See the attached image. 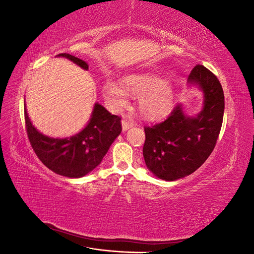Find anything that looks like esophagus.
Wrapping results in <instances>:
<instances>
[{
	"label": "esophagus",
	"instance_id": "esophagus-1",
	"mask_svg": "<svg viewBox=\"0 0 254 254\" xmlns=\"http://www.w3.org/2000/svg\"><path fill=\"white\" fill-rule=\"evenodd\" d=\"M132 126H133V123L130 122L129 120L124 119L122 121V127H123V130H124V131H126V130H128L129 128H131Z\"/></svg>",
	"mask_w": 254,
	"mask_h": 254
}]
</instances>
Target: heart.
<instances>
[{
	"mask_svg": "<svg viewBox=\"0 0 254 254\" xmlns=\"http://www.w3.org/2000/svg\"><path fill=\"white\" fill-rule=\"evenodd\" d=\"M124 87L115 81H107L103 95L113 110L127 107L129 95L141 97L140 110L144 118L157 120L164 117L174 105L175 91L172 84L149 73L129 75L123 81Z\"/></svg>",
	"mask_w": 254,
	"mask_h": 254,
	"instance_id": "obj_1",
	"label": "heart"
}]
</instances>
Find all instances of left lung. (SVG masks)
Listing matches in <instances>:
<instances>
[{"mask_svg": "<svg viewBox=\"0 0 254 254\" xmlns=\"http://www.w3.org/2000/svg\"><path fill=\"white\" fill-rule=\"evenodd\" d=\"M189 82L203 92L200 113L190 118L178 104L165 121L144 127L146 166L166 181L189 176L205 162L216 145L224 119V90L216 76L197 64L189 75Z\"/></svg>", "mask_w": 254, "mask_h": 254, "instance_id": "left-lung-1", "label": "left lung"}]
</instances>
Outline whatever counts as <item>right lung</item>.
<instances>
[{
	"mask_svg": "<svg viewBox=\"0 0 254 254\" xmlns=\"http://www.w3.org/2000/svg\"><path fill=\"white\" fill-rule=\"evenodd\" d=\"M57 56L70 59L83 70L89 68L87 63L70 54ZM24 118L28 140L37 157L51 171L68 178H80L101 164L122 131L119 115L111 114L97 103L88 125L79 133L65 139H54L40 133L30 122L26 108Z\"/></svg>",
	"mask_w": 254,
	"mask_h": 254,
	"instance_id": "right-lung-1",
	"label": "right lung"
}]
</instances>
